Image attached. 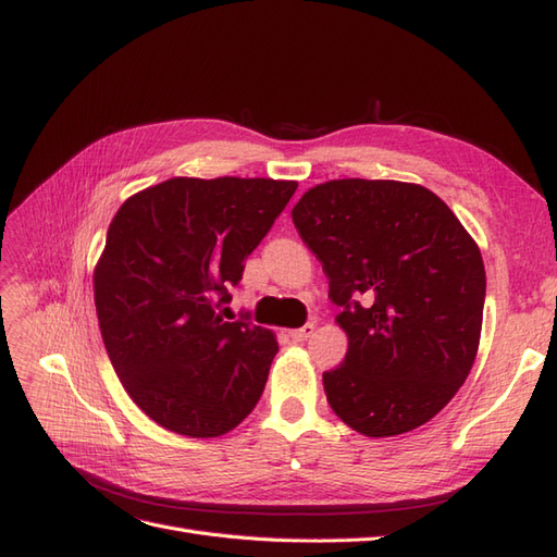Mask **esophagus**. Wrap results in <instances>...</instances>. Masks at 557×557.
<instances>
[{
    "label": "esophagus",
    "mask_w": 557,
    "mask_h": 557,
    "mask_svg": "<svg viewBox=\"0 0 557 557\" xmlns=\"http://www.w3.org/2000/svg\"><path fill=\"white\" fill-rule=\"evenodd\" d=\"M313 330H315V325H313V323H307L305 327L293 330V332H290V339H293V342H307L309 336L313 334Z\"/></svg>",
    "instance_id": "esophagus-1"
}]
</instances>
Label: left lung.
I'll list each match as a JSON object with an SVG mask.
<instances>
[{"mask_svg": "<svg viewBox=\"0 0 557 557\" xmlns=\"http://www.w3.org/2000/svg\"><path fill=\"white\" fill-rule=\"evenodd\" d=\"M330 278L348 336L323 374L332 411L364 436H395L440 413L476 360L485 269L476 242L432 190L339 178L293 209Z\"/></svg>", "mask_w": 557, "mask_h": 557, "instance_id": "1", "label": "left lung"}]
</instances>
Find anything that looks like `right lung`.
Instances as JSON below:
<instances>
[{"mask_svg": "<svg viewBox=\"0 0 557 557\" xmlns=\"http://www.w3.org/2000/svg\"><path fill=\"white\" fill-rule=\"evenodd\" d=\"M295 190V181L176 176L113 215L92 276L97 320L117 379L158 425L209 440L256 409L276 336L218 309Z\"/></svg>", "mask_w": 557, "mask_h": 557, "instance_id": "1", "label": "right lung"}]
</instances>
